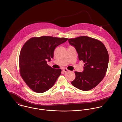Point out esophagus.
Masks as SVG:
<instances>
[{
	"label": "esophagus",
	"instance_id": "1",
	"mask_svg": "<svg viewBox=\"0 0 122 122\" xmlns=\"http://www.w3.org/2000/svg\"><path fill=\"white\" fill-rule=\"evenodd\" d=\"M63 71L64 72H67L68 71H69L68 70V69H67V68H63Z\"/></svg>",
	"mask_w": 122,
	"mask_h": 122
}]
</instances>
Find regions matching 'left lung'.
I'll return each mask as SVG.
<instances>
[{
    "instance_id": "obj_1",
    "label": "left lung",
    "mask_w": 122,
    "mask_h": 122,
    "mask_svg": "<svg viewBox=\"0 0 122 122\" xmlns=\"http://www.w3.org/2000/svg\"><path fill=\"white\" fill-rule=\"evenodd\" d=\"M68 41L75 48L79 60L85 63L83 72L75 71L76 78L71 83L81 90H91L106 75L109 64L107 50L101 41L87 36H80Z\"/></svg>"
}]
</instances>
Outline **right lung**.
Returning <instances> with one entry per match:
<instances>
[{
	"instance_id": "add662e5",
	"label": "right lung",
	"mask_w": 122,
	"mask_h": 122,
	"mask_svg": "<svg viewBox=\"0 0 122 122\" xmlns=\"http://www.w3.org/2000/svg\"><path fill=\"white\" fill-rule=\"evenodd\" d=\"M67 39L41 36L32 38L24 44L19 56L20 73L32 90L41 93L53 86L62 70L50 66L47 61H51L55 48Z\"/></svg>"
}]
</instances>
